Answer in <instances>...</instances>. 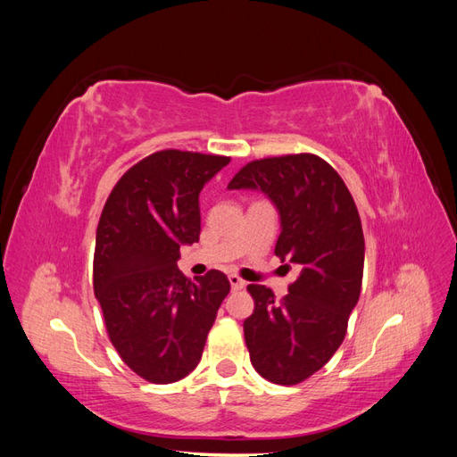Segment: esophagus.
Masks as SVG:
<instances>
[{
  "instance_id": "34e87169",
  "label": "esophagus",
  "mask_w": 457,
  "mask_h": 457,
  "mask_svg": "<svg viewBox=\"0 0 457 457\" xmlns=\"http://www.w3.org/2000/svg\"><path fill=\"white\" fill-rule=\"evenodd\" d=\"M228 282H230L232 289H242L245 286V282L240 278L238 274H228Z\"/></svg>"
}]
</instances>
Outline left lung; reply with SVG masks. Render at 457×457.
I'll list each match as a JSON object with an SVG mask.
<instances>
[{
  "instance_id": "left-lung-1",
  "label": "left lung",
  "mask_w": 457,
  "mask_h": 457,
  "mask_svg": "<svg viewBox=\"0 0 457 457\" xmlns=\"http://www.w3.org/2000/svg\"><path fill=\"white\" fill-rule=\"evenodd\" d=\"M228 188H259L280 212L274 253L297 265L299 276L280 301L270 287L247 286L255 309L244 320V337L261 378L297 385L347 334L364 272L361 215L339 173L311 152L245 163Z\"/></svg>"
}]
</instances>
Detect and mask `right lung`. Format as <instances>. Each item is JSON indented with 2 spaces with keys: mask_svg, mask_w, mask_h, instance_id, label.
Here are the masks:
<instances>
[{
  "mask_svg": "<svg viewBox=\"0 0 457 457\" xmlns=\"http://www.w3.org/2000/svg\"><path fill=\"white\" fill-rule=\"evenodd\" d=\"M228 156L158 150L120 177L103 207L93 255V289L106 334L137 376L187 378L230 282L220 270L190 280L179 247L200 238V190Z\"/></svg>",
  "mask_w": 457,
  "mask_h": 457,
  "instance_id": "add662e5",
  "label": "right lung"
}]
</instances>
